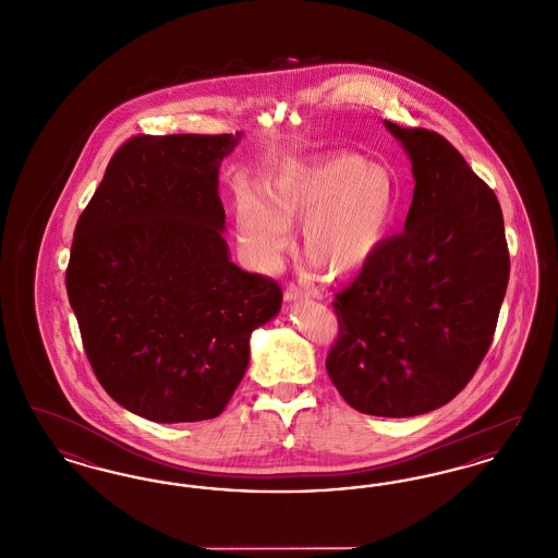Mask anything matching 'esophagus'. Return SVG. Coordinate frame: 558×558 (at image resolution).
Instances as JSON below:
<instances>
[{
    "instance_id": "esophagus-1",
    "label": "esophagus",
    "mask_w": 558,
    "mask_h": 558,
    "mask_svg": "<svg viewBox=\"0 0 558 558\" xmlns=\"http://www.w3.org/2000/svg\"><path fill=\"white\" fill-rule=\"evenodd\" d=\"M312 294V291L307 287H301V284H289L287 291H284V299L287 301H301V299H307Z\"/></svg>"
}]
</instances>
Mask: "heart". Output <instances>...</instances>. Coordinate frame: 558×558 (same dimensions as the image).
I'll return each instance as SVG.
<instances>
[{
    "mask_svg": "<svg viewBox=\"0 0 558 558\" xmlns=\"http://www.w3.org/2000/svg\"><path fill=\"white\" fill-rule=\"evenodd\" d=\"M396 213L393 171L357 153L292 162L264 182V192L239 187L234 201L240 244L253 266H280L294 239L292 221L303 219V253L332 280L371 262Z\"/></svg>",
    "mask_w": 558,
    "mask_h": 558,
    "instance_id": "heart-1",
    "label": "heart"
}]
</instances>
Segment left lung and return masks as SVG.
I'll use <instances>...</instances> for the list:
<instances>
[{
    "label": "left lung",
    "mask_w": 558,
    "mask_h": 558,
    "mask_svg": "<svg viewBox=\"0 0 558 558\" xmlns=\"http://www.w3.org/2000/svg\"><path fill=\"white\" fill-rule=\"evenodd\" d=\"M385 128L412 162L403 232L335 296L326 371L362 414L408 418L456 398L492 345L510 257L500 203L439 133Z\"/></svg>",
    "instance_id": "obj_1"
}]
</instances>
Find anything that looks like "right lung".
<instances>
[{
	"mask_svg": "<svg viewBox=\"0 0 558 558\" xmlns=\"http://www.w3.org/2000/svg\"><path fill=\"white\" fill-rule=\"evenodd\" d=\"M242 133L135 135L81 213L66 292L96 378L133 414L198 423L223 412L278 282L230 262L219 167Z\"/></svg>",
	"mask_w": 558,
	"mask_h": 558,
	"instance_id": "right-lung-1",
	"label": "right lung"
}]
</instances>
